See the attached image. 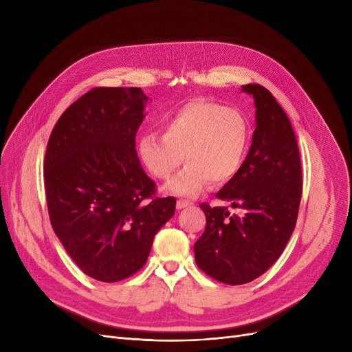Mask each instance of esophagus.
I'll return each instance as SVG.
<instances>
[{"label": "esophagus", "mask_w": 352, "mask_h": 352, "mask_svg": "<svg viewBox=\"0 0 352 352\" xmlns=\"http://www.w3.org/2000/svg\"><path fill=\"white\" fill-rule=\"evenodd\" d=\"M190 206H191L190 201H182V199H178V201H177V208H178V210L187 208V207H190Z\"/></svg>", "instance_id": "esophagus-1"}]
</instances>
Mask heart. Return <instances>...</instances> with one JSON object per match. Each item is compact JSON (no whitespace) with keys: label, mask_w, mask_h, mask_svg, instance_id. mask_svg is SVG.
Wrapping results in <instances>:
<instances>
[{"label":"heart","mask_w":352,"mask_h":352,"mask_svg":"<svg viewBox=\"0 0 352 352\" xmlns=\"http://www.w3.org/2000/svg\"><path fill=\"white\" fill-rule=\"evenodd\" d=\"M161 133L140 137V158L162 181L173 177L181 161L186 162L168 190L190 198L204 191L210 181L217 187L231 181L241 168L250 144V125L239 111L204 100L173 111L164 118Z\"/></svg>","instance_id":"1"}]
</instances>
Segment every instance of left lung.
I'll return each instance as SVG.
<instances>
[{
  "label": "left lung",
  "instance_id": "left-lung-1",
  "mask_svg": "<svg viewBox=\"0 0 352 352\" xmlns=\"http://www.w3.org/2000/svg\"><path fill=\"white\" fill-rule=\"evenodd\" d=\"M243 91L255 100L256 128L241 168L217 194L239 214L199 204L207 226L194 244L199 270L228 285L254 281L278 260L297 224L302 194L300 150L285 111L260 84Z\"/></svg>",
  "mask_w": 352,
  "mask_h": 352
}]
</instances>
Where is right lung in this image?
Masks as SVG:
<instances>
[{
    "instance_id": "right-lung-1",
    "label": "right lung",
    "mask_w": 352,
    "mask_h": 352,
    "mask_svg": "<svg viewBox=\"0 0 352 352\" xmlns=\"http://www.w3.org/2000/svg\"><path fill=\"white\" fill-rule=\"evenodd\" d=\"M148 97L137 87H96L72 102L47 144L44 184L52 230L91 278L140 271L175 212L142 170L135 135Z\"/></svg>"
}]
</instances>
